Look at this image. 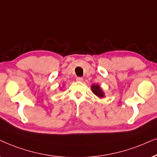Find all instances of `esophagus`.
I'll use <instances>...</instances> for the list:
<instances>
[{"mask_svg":"<svg viewBox=\"0 0 157 157\" xmlns=\"http://www.w3.org/2000/svg\"><path fill=\"white\" fill-rule=\"evenodd\" d=\"M76 80L78 81V82H82L83 78H82V77H77L76 78Z\"/></svg>","mask_w":157,"mask_h":157,"instance_id":"34e87169","label":"esophagus"}]
</instances>
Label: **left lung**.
<instances>
[{
  "mask_svg": "<svg viewBox=\"0 0 157 157\" xmlns=\"http://www.w3.org/2000/svg\"><path fill=\"white\" fill-rule=\"evenodd\" d=\"M91 89H92L93 93H94L95 95H96L97 96L100 97V98H103L104 96V93L101 89L100 88V87L98 86V85H93L92 87H91Z\"/></svg>",
  "mask_w": 157,
  "mask_h": 157,
  "instance_id": "left-lung-1",
  "label": "left lung"
}]
</instances>
